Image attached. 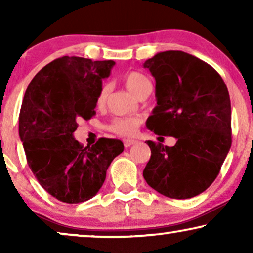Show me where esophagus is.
<instances>
[{
	"label": "esophagus",
	"instance_id": "esophagus-1",
	"mask_svg": "<svg viewBox=\"0 0 253 253\" xmlns=\"http://www.w3.org/2000/svg\"><path fill=\"white\" fill-rule=\"evenodd\" d=\"M136 143H137V140H134V139H124V146L126 147L132 146V145Z\"/></svg>",
	"mask_w": 253,
	"mask_h": 253
}]
</instances>
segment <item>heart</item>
I'll use <instances>...</instances> for the list:
<instances>
[{
  "label": "heart",
  "instance_id": "b5f03b06",
  "mask_svg": "<svg viewBox=\"0 0 253 253\" xmlns=\"http://www.w3.org/2000/svg\"><path fill=\"white\" fill-rule=\"evenodd\" d=\"M123 82L126 88L134 95H137L138 98L152 88L151 82L148 81L146 76L137 71H130L124 75ZM107 96H108V85L102 84L98 92V96H96V105H105ZM139 123L140 120L136 116H122L113 119L109 124H107L106 127L112 132L120 134V136H131L134 133Z\"/></svg>",
  "mask_w": 253,
  "mask_h": 253
}]
</instances>
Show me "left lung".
Returning <instances> with one entry per match:
<instances>
[{"label": "left lung", "instance_id": "obj_1", "mask_svg": "<svg viewBox=\"0 0 253 253\" xmlns=\"http://www.w3.org/2000/svg\"><path fill=\"white\" fill-rule=\"evenodd\" d=\"M144 68L155 78L157 98L146 126L177 139L172 147L147 140L144 178L169 198H192L214 182L230 150L228 88L215 69L181 50L158 53Z\"/></svg>", "mask_w": 253, "mask_h": 253}]
</instances>
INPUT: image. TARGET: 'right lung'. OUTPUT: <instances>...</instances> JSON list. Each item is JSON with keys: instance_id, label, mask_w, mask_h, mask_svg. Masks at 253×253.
Instances as JSON below:
<instances>
[{"instance_id": "obj_1", "label": "right lung", "mask_w": 253, "mask_h": 253, "mask_svg": "<svg viewBox=\"0 0 253 253\" xmlns=\"http://www.w3.org/2000/svg\"><path fill=\"white\" fill-rule=\"evenodd\" d=\"M114 61L63 56L31 81L19 113V137L27 165L46 191L68 204L94 197L109 165L124 150L119 139L100 138L83 147L74 138L77 121L95 115L96 96Z\"/></svg>"}]
</instances>
